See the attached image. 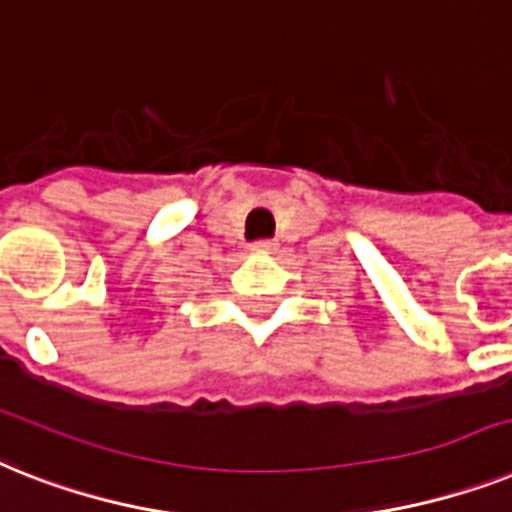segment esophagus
<instances>
[{"instance_id":"1","label":"esophagus","mask_w":512,"mask_h":512,"mask_svg":"<svg viewBox=\"0 0 512 512\" xmlns=\"http://www.w3.org/2000/svg\"><path fill=\"white\" fill-rule=\"evenodd\" d=\"M278 244L270 242V239H263V242L252 244V252H263V255H270V252H276Z\"/></svg>"}]
</instances>
